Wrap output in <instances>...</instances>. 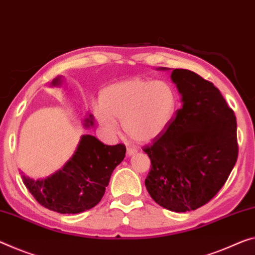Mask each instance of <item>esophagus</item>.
I'll list each match as a JSON object with an SVG mask.
<instances>
[{"mask_svg":"<svg viewBox=\"0 0 255 255\" xmlns=\"http://www.w3.org/2000/svg\"><path fill=\"white\" fill-rule=\"evenodd\" d=\"M137 153V149L136 148H134V147H127V155L128 156H131V155H134V154H136Z\"/></svg>","mask_w":255,"mask_h":255,"instance_id":"1","label":"esophagus"}]
</instances>
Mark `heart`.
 Here are the masks:
<instances>
[{"mask_svg": "<svg viewBox=\"0 0 255 255\" xmlns=\"http://www.w3.org/2000/svg\"><path fill=\"white\" fill-rule=\"evenodd\" d=\"M95 117L109 134L118 131L116 120L123 121L126 135L138 143L162 136L178 111L179 95L165 80L134 78L104 88Z\"/></svg>", "mask_w": 255, "mask_h": 255, "instance_id": "obj_1", "label": "heart"}]
</instances>
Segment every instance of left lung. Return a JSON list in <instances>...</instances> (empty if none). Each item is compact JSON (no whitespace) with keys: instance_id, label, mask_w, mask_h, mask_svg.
I'll return each mask as SVG.
<instances>
[{"instance_id":"obj_1","label":"left lung","mask_w":255,"mask_h":255,"mask_svg":"<svg viewBox=\"0 0 255 255\" xmlns=\"http://www.w3.org/2000/svg\"><path fill=\"white\" fill-rule=\"evenodd\" d=\"M171 79L183 106L168 130L144 147L151 159L145 186L161 207L186 212L207 204L228 179L238 156L237 124L211 82L187 69L172 70Z\"/></svg>"}]
</instances>
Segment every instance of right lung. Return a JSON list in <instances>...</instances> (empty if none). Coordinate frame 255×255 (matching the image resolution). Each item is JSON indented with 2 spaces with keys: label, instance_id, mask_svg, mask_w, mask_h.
Instances as JSON below:
<instances>
[{
  "label": "right lung",
  "instance_id": "right-lung-1",
  "mask_svg": "<svg viewBox=\"0 0 255 255\" xmlns=\"http://www.w3.org/2000/svg\"><path fill=\"white\" fill-rule=\"evenodd\" d=\"M61 82V77H56L51 85L59 86ZM85 121V127L93 126V116ZM125 154L124 144L104 145L95 136L83 135L62 169L45 179L34 180L22 175V181L44 208L62 215L84 212L102 199L113 170Z\"/></svg>",
  "mask_w": 255,
  "mask_h": 255
}]
</instances>
